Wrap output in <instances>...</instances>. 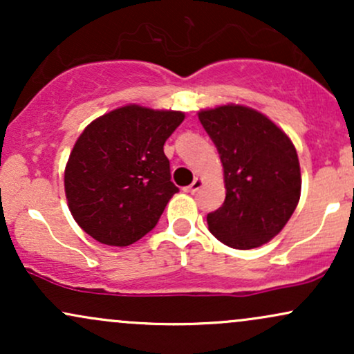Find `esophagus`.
Masks as SVG:
<instances>
[{"label": "esophagus", "mask_w": 354, "mask_h": 354, "mask_svg": "<svg viewBox=\"0 0 354 354\" xmlns=\"http://www.w3.org/2000/svg\"><path fill=\"white\" fill-rule=\"evenodd\" d=\"M203 183H205V181H203L201 178H194V181L191 183V185L188 186V188H186V191H189V193H194V191H198V189L201 188Z\"/></svg>", "instance_id": "34e87169"}]
</instances>
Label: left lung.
Listing matches in <instances>:
<instances>
[{"mask_svg":"<svg viewBox=\"0 0 354 354\" xmlns=\"http://www.w3.org/2000/svg\"><path fill=\"white\" fill-rule=\"evenodd\" d=\"M216 145L226 198L208 214L214 238L236 250L271 241L301 196V169L291 138L258 109L228 103L198 111Z\"/></svg>","mask_w":354,"mask_h":354,"instance_id":"1","label":"left lung"}]
</instances>
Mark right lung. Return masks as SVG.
<instances>
[{
  "mask_svg": "<svg viewBox=\"0 0 354 354\" xmlns=\"http://www.w3.org/2000/svg\"><path fill=\"white\" fill-rule=\"evenodd\" d=\"M183 120V111L124 104L83 129L64 168V194L84 233L123 248L156 226L178 193L163 146Z\"/></svg>",
  "mask_w": 354,
  "mask_h": 354,
  "instance_id": "1",
  "label": "right lung"
}]
</instances>
